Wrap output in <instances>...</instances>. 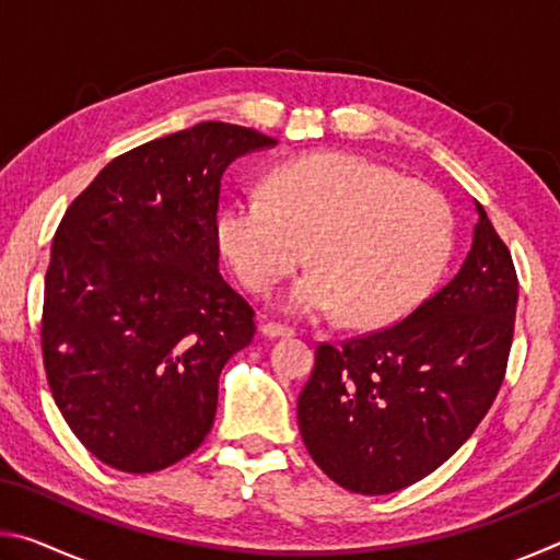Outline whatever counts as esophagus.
Segmentation results:
<instances>
[{"mask_svg":"<svg viewBox=\"0 0 560 560\" xmlns=\"http://www.w3.org/2000/svg\"><path fill=\"white\" fill-rule=\"evenodd\" d=\"M261 334L269 336V338H289V336L296 334V330H293L287 324H279V320H267V324L261 326Z\"/></svg>","mask_w":560,"mask_h":560,"instance_id":"obj_1","label":"esophagus"}]
</instances>
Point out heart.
Instances as JSON below:
<instances>
[{
  "label": "heart",
  "instance_id": "heart-1",
  "mask_svg": "<svg viewBox=\"0 0 560 560\" xmlns=\"http://www.w3.org/2000/svg\"><path fill=\"white\" fill-rule=\"evenodd\" d=\"M220 244L246 287L267 293L306 257L296 314L353 326L393 324L428 296L452 252V212L430 185L350 153H314L273 167L267 200L242 197L220 214Z\"/></svg>",
  "mask_w": 560,
  "mask_h": 560
}]
</instances>
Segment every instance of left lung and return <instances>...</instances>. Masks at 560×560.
I'll return each instance as SVG.
<instances>
[{"label": "left lung", "mask_w": 560, "mask_h": 560, "mask_svg": "<svg viewBox=\"0 0 560 560\" xmlns=\"http://www.w3.org/2000/svg\"><path fill=\"white\" fill-rule=\"evenodd\" d=\"M477 212L450 283L393 326L316 346L299 430L348 491L393 494L428 477L471 438L504 383L518 277L479 202Z\"/></svg>", "instance_id": "1"}]
</instances>
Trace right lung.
I'll return each mask as SVG.
<instances>
[{"mask_svg":"<svg viewBox=\"0 0 560 560\" xmlns=\"http://www.w3.org/2000/svg\"><path fill=\"white\" fill-rule=\"evenodd\" d=\"M277 140L207 120L101 170L54 234L42 355L66 424L93 457L160 471L205 442L226 360L257 334L222 279V175Z\"/></svg>","mask_w":560,"mask_h":560,"instance_id":"1","label":"right lung"}]
</instances>
